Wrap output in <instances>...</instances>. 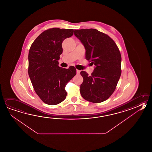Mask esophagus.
Returning <instances> with one entry per match:
<instances>
[{"mask_svg": "<svg viewBox=\"0 0 152 152\" xmlns=\"http://www.w3.org/2000/svg\"><path fill=\"white\" fill-rule=\"evenodd\" d=\"M76 72H77V74H80V70H76Z\"/></svg>", "mask_w": 152, "mask_h": 152, "instance_id": "obj_1", "label": "esophagus"}]
</instances>
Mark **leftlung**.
Instances as JSON below:
<instances>
[{"mask_svg": "<svg viewBox=\"0 0 152 152\" xmlns=\"http://www.w3.org/2000/svg\"><path fill=\"white\" fill-rule=\"evenodd\" d=\"M74 35L85 48L86 60L95 65L91 76L80 72L83 78L80 95L92 103L103 102L111 96L120 78L119 50L111 38L96 29H75Z\"/></svg>", "mask_w": 152, "mask_h": 152, "instance_id": "8db88e82", "label": "left lung"}]
</instances>
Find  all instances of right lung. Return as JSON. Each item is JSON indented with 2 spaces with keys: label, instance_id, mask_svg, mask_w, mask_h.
<instances>
[{
  "label": "right lung",
  "instance_id": "right-lung-1",
  "mask_svg": "<svg viewBox=\"0 0 152 152\" xmlns=\"http://www.w3.org/2000/svg\"><path fill=\"white\" fill-rule=\"evenodd\" d=\"M74 34L72 29L53 28L42 33L28 54V75L35 91L45 103L54 105L66 99V84L76 74L74 66H58L62 43Z\"/></svg>",
  "mask_w": 152,
  "mask_h": 152
}]
</instances>
